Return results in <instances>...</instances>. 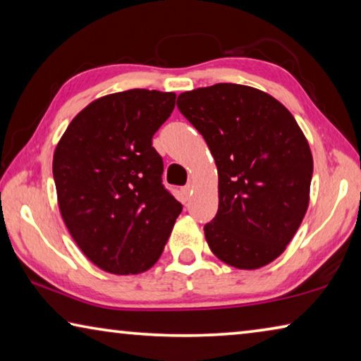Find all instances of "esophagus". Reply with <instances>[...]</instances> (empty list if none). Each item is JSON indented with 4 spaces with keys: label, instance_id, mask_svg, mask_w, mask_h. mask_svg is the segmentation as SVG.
<instances>
[{
    "label": "esophagus",
    "instance_id": "obj_1",
    "mask_svg": "<svg viewBox=\"0 0 361 361\" xmlns=\"http://www.w3.org/2000/svg\"><path fill=\"white\" fill-rule=\"evenodd\" d=\"M192 189H194V186L191 185V183H189V185H186L185 188L181 189V191H183V194H185V197H186V199H189V197H191V195H192Z\"/></svg>",
    "mask_w": 361,
    "mask_h": 361
}]
</instances>
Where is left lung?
Masks as SVG:
<instances>
[{"mask_svg": "<svg viewBox=\"0 0 361 361\" xmlns=\"http://www.w3.org/2000/svg\"><path fill=\"white\" fill-rule=\"evenodd\" d=\"M218 169V213L204 232L212 253L255 271L277 259L307 212L314 159L296 119L272 95L221 82L178 95Z\"/></svg>", "mask_w": 361, "mask_h": 361, "instance_id": "1", "label": "left lung"}]
</instances>
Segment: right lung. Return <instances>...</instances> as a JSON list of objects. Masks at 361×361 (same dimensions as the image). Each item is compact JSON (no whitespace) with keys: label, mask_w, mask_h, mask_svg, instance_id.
Listing matches in <instances>:
<instances>
[{"label":"right lung","mask_w":361,"mask_h":361,"mask_svg":"<svg viewBox=\"0 0 361 361\" xmlns=\"http://www.w3.org/2000/svg\"><path fill=\"white\" fill-rule=\"evenodd\" d=\"M175 99L146 89L100 97L75 116L54 151L60 215L81 252L105 272L148 271L181 213L162 186V157L151 142Z\"/></svg>","instance_id":"add662e5"}]
</instances>
